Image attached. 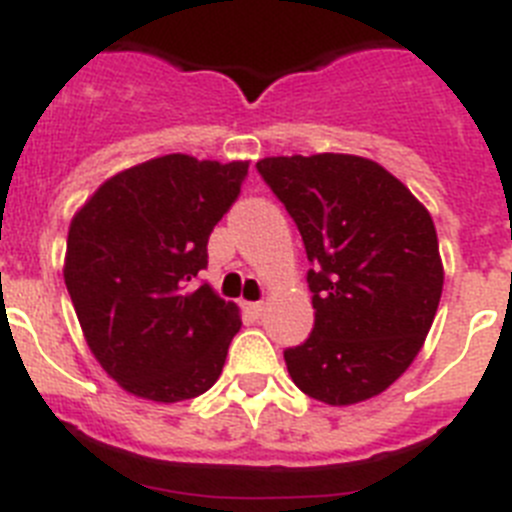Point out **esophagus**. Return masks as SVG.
<instances>
[{"instance_id": "1", "label": "esophagus", "mask_w": 512, "mask_h": 512, "mask_svg": "<svg viewBox=\"0 0 512 512\" xmlns=\"http://www.w3.org/2000/svg\"><path fill=\"white\" fill-rule=\"evenodd\" d=\"M244 311L250 314V317H262V311H265V304L262 301H250V304H244Z\"/></svg>"}]
</instances>
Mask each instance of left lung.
<instances>
[{
  "label": "left lung",
  "instance_id": "left-lung-1",
  "mask_svg": "<svg viewBox=\"0 0 512 512\" xmlns=\"http://www.w3.org/2000/svg\"><path fill=\"white\" fill-rule=\"evenodd\" d=\"M268 182L304 239L314 330L283 353L293 384L332 407L389 389L420 353L443 293L428 208L373 159L265 157Z\"/></svg>",
  "mask_w": 512,
  "mask_h": 512
}]
</instances>
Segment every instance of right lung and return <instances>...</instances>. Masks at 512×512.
Returning a JSON list of instances; mask_svg holds the SVG:
<instances>
[{
	"label": "right lung",
	"mask_w": 512,
	"mask_h": 512,
	"mask_svg": "<svg viewBox=\"0 0 512 512\" xmlns=\"http://www.w3.org/2000/svg\"><path fill=\"white\" fill-rule=\"evenodd\" d=\"M247 167L164 154L102 182L71 219L66 291L97 363L133 397L182 402L221 376L242 319L198 273Z\"/></svg>",
	"instance_id": "right-lung-1"
}]
</instances>
